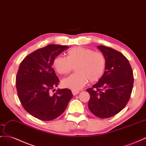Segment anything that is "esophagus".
Here are the masks:
<instances>
[{
    "instance_id": "34e87169",
    "label": "esophagus",
    "mask_w": 146,
    "mask_h": 146,
    "mask_svg": "<svg viewBox=\"0 0 146 146\" xmlns=\"http://www.w3.org/2000/svg\"><path fill=\"white\" fill-rule=\"evenodd\" d=\"M72 94H73V96L77 95V94H79V92H80L79 91H72Z\"/></svg>"
}]
</instances>
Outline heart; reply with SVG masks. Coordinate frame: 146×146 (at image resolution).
Instances as JSON below:
<instances>
[{
    "instance_id": "1",
    "label": "heart",
    "mask_w": 146,
    "mask_h": 146,
    "mask_svg": "<svg viewBox=\"0 0 146 146\" xmlns=\"http://www.w3.org/2000/svg\"><path fill=\"white\" fill-rule=\"evenodd\" d=\"M66 54V58L57 56L53 62L54 69L60 74L69 73L75 66L76 73L62 81L63 88L78 91L83 88L88 81L95 83L103 76L107 66V58L102 52L76 47L71 48Z\"/></svg>"
}]
</instances>
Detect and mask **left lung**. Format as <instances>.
I'll use <instances>...</instances> for the list:
<instances>
[{"mask_svg": "<svg viewBox=\"0 0 146 146\" xmlns=\"http://www.w3.org/2000/svg\"><path fill=\"white\" fill-rule=\"evenodd\" d=\"M98 47L106 55L107 66L101 79L86 89L91 96L88 108L96 117L106 118L119 113L128 104L133 88V72L121 52L104 46Z\"/></svg>", "mask_w": 146, "mask_h": 146, "instance_id": "left-lung-1", "label": "left lung"}]
</instances>
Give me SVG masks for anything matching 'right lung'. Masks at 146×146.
Instances as JSON below:
<instances>
[{"label": "right lung", "mask_w": 146, "mask_h": 146, "mask_svg": "<svg viewBox=\"0 0 146 146\" xmlns=\"http://www.w3.org/2000/svg\"><path fill=\"white\" fill-rule=\"evenodd\" d=\"M68 46L50 44L27 56L16 76L18 97L24 109L33 117L50 121L63 113L72 98L69 89H57L59 79L52 64L55 58Z\"/></svg>", "instance_id": "right-lung-1"}]
</instances>
